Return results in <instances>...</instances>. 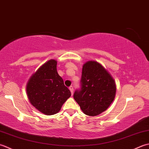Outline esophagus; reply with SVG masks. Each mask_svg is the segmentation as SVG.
<instances>
[{"instance_id": "obj_1", "label": "esophagus", "mask_w": 149, "mask_h": 149, "mask_svg": "<svg viewBox=\"0 0 149 149\" xmlns=\"http://www.w3.org/2000/svg\"><path fill=\"white\" fill-rule=\"evenodd\" d=\"M69 90L71 91V95H73V87H72V86H70V87H69Z\"/></svg>"}]
</instances>
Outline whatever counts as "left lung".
<instances>
[{
  "label": "left lung",
  "mask_w": 149,
  "mask_h": 149,
  "mask_svg": "<svg viewBox=\"0 0 149 149\" xmlns=\"http://www.w3.org/2000/svg\"><path fill=\"white\" fill-rule=\"evenodd\" d=\"M80 86V89L75 91L74 99L84 113L90 116H98L106 111L116 95L114 80L96 61H88L84 64Z\"/></svg>",
  "instance_id": "left-lung-1"
}]
</instances>
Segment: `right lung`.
<instances>
[{"instance_id":"1","label":"right lung","mask_w":149,"mask_h":149,"mask_svg":"<svg viewBox=\"0 0 149 149\" xmlns=\"http://www.w3.org/2000/svg\"><path fill=\"white\" fill-rule=\"evenodd\" d=\"M57 62L51 59L44 63L31 78L26 86L29 102L45 115L58 113L71 94L56 71Z\"/></svg>"}]
</instances>
